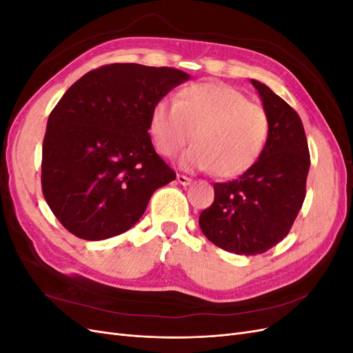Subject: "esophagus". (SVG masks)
Returning a JSON list of instances; mask_svg holds the SVG:
<instances>
[{
  "label": "esophagus",
  "instance_id": "obj_1",
  "mask_svg": "<svg viewBox=\"0 0 353 353\" xmlns=\"http://www.w3.org/2000/svg\"><path fill=\"white\" fill-rule=\"evenodd\" d=\"M176 179H178V183H179L181 185H190V184H191V178H188V176L183 175V174H178Z\"/></svg>",
  "mask_w": 353,
  "mask_h": 353
}]
</instances>
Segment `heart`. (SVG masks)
Listing matches in <instances>:
<instances>
[{"mask_svg": "<svg viewBox=\"0 0 353 353\" xmlns=\"http://www.w3.org/2000/svg\"><path fill=\"white\" fill-rule=\"evenodd\" d=\"M148 132L165 157L176 156L191 138L194 144L183 157L185 168L212 169L219 178H232L248 172L262 156L270 137V116L237 88L200 82L181 88L174 104L157 101Z\"/></svg>", "mask_w": 353, "mask_h": 353, "instance_id": "b5f03b06", "label": "heart"}]
</instances>
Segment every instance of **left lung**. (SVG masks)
I'll list each match as a JSON object with an SVG mask.
<instances>
[{"label":"left lung","instance_id":"obj_1","mask_svg":"<svg viewBox=\"0 0 353 353\" xmlns=\"http://www.w3.org/2000/svg\"><path fill=\"white\" fill-rule=\"evenodd\" d=\"M270 116L265 150L248 172L215 183L213 203L200 213L201 232L236 254H261L292 230L306 196L311 165L303 123L297 112L266 85L252 79Z\"/></svg>","mask_w":353,"mask_h":353}]
</instances>
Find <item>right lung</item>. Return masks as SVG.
Listing matches in <instances>:
<instances>
[{"mask_svg":"<svg viewBox=\"0 0 353 353\" xmlns=\"http://www.w3.org/2000/svg\"><path fill=\"white\" fill-rule=\"evenodd\" d=\"M188 74L113 63L85 73L50 113L41 185L73 236L104 240L130 230L159 187L176 178L148 134L153 105Z\"/></svg>","mask_w":353,"mask_h":353,"instance_id":"1","label":"right lung"}]
</instances>
